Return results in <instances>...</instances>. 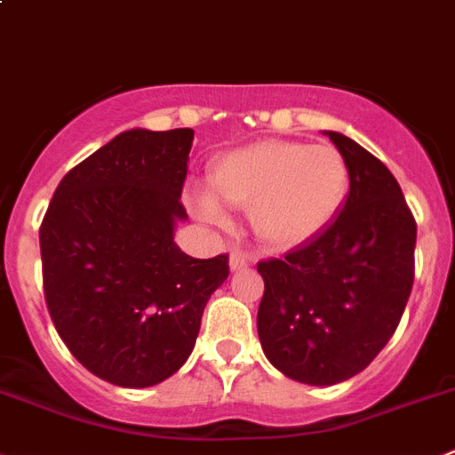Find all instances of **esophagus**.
<instances>
[{"label": "esophagus", "mask_w": 455, "mask_h": 455, "mask_svg": "<svg viewBox=\"0 0 455 455\" xmlns=\"http://www.w3.org/2000/svg\"><path fill=\"white\" fill-rule=\"evenodd\" d=\"M250 261H248V255H245L243 250H232L230 252V268L232 270H241V268H245V266H248Z\"/></svg>", "instance_id": "obj_1"}]
</instances>
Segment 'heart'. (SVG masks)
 <instances>
[{
  "mask_svg": "<svg viewBox=\"0 0 455 455\" xmlns=\"http://www.w3.org/2000/svg\"><path fill=\"white\" fill-rule=\"evenodd\" d=\"M214 194L228 205L250 210L257 235L277 248L311 241L336 219L349 189V166L331 144L268 140L220 157L210 173ZM196 210L223 220L210 194Z\"/></svg>",
  "mask_w": 455,
  "mask_h": 455,
  "instance_id": "b5f03b06",
  "label": "heart"
}]
</instances>
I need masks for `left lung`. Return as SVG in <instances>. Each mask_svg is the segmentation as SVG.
<instances>
[{
  "mask_svg": "<svg viewBox=\"0 0 455 455\" xmlns=\"http://www.w3.org/2000/svg\"><path fill=\"white\" fill-rule=\"evenodd\" d=\"M327 135L349 166L340 214L284 257L257 264L264 354L279 372L311 386L354 377L386 347L411 295L418 236L388 166L349 137Z\"/></svg>",
  "mask_w": 455,
  "mask_h": 455,
  "instance_id": "obj_1",
  "label": "left lung"
}]
</instances>
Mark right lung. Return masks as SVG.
<instances>
[{"label":"right lung","mask_w":455,"mask_h":455,"mask_svg":"<svg viewBox=\"0 0 455 455\" xmlns=\"http://www.w3.org/2000/svg\"><path fill=\"white\" fill-rule=\"evenodd\" d=\"M191 128L126 131L67 171L40 225L43 284L58 336L78 363L122 388L182 368L228 255L173 243L187 219Z\"/></svg>","instance_id":"obj_1"}]
</instances>
